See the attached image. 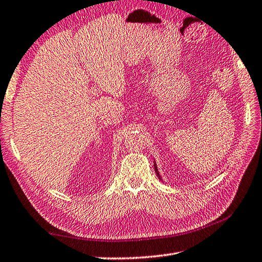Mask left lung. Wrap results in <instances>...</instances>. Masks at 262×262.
<instances>
[{
  "label": "left lung",
  "instance_id": "left-lung-1",
  "mask_svg": "<svg viewBox=\"0 0 262 262\" xmlns=\"http://www.w3.org/2000/svg\"><path fill=\"white\" fill-rule=\"evenodd\" d=\"M154 167H155V172H156L157 176H159V178L161 179V176H160V173H159V171H157V166H156V164H154Z\"/></svg>",
  "mask_w": 262,
  "mask_h": 262
}]
</instances>
